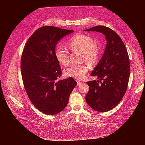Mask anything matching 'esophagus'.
<instances>
[{"label":"esophagus","mask_w":145,"mask_h":145,"mask_svg":"<svg viewBox=\"0 0 145 145\" xmlns=\"http://www.w3.org/2000/svg\"><path fill=\"white\" fill-rule=\"evenodd\" d=\"M77 83L78 85H80V84H81L82 82L80 80H77Z\"/></svg>","instance_id":"obj_1"}]
</instances>
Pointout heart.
Here are the masks:
<instances>
[{
    "instance_id": "heart-1",
    "label": "heart",
    "mask_w": 145,
    "mask_h": 145,
    "mask_svg": "<svg viewBox=\"0 0 145 145\" xmlns=\"http://www.w3.org/2000/svg\"><path fill=\"white\" fill-rule=\"evenodd\" d=\"M68 46L72 51H80L82 60L94 63L98 59L99 50L94 40L91 37L84 34H77L68 42ZM55 56L58 62L63 65L69 63V52L67 48L59 43L55 48ZM89 66L87 63L72 65L65 69L64 74L68 77L80 79L89 71Z\"/></svg>"
}]
</instances>
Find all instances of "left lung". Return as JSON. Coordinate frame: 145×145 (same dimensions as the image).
<instances>
[{
    "mask_svg": "<svg viewBox=\"0 0 145 145\" xmlns=\"http://www.w3.org/2000/svg\"><path fill=\"white\" fill-rule=\"evenodd\" d=\"M84 31L100 33L106 38L104 53L91 74L99 80L87 82L89 89L85 99L95 111L107 112L120 103L126 91L130 75L128 51L119 36L110 28L96 26Z\"/></svg>",
    "mask_w": 145,
    "mask_h": 145,
    "instance_id": "8db88e82",
    "label": "left lung"
}]
</instances>
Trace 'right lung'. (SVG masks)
I'll return each mask as SVG.
<instances>
[{"instance_id": "1", "label": "right lung", "mask_w": 145, "mask_h": 145, "mask_svg": "<svg viewBox=\"0 0 145 145\" xmlns=\"http://www.w3.org/2000/svg\"><path fill=\"white\" fill-rule=\"evenodd\" d=\"M73 30L46 26L37 29L26 43L21 58V74L26 92L34 106L47 115L56 114L67 106L77 85L72 77L62 75L55 48Z\"/></svg>"}]
</instances>
